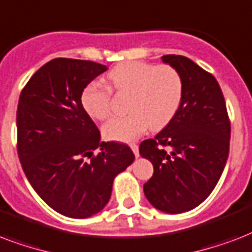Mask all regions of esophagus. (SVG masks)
Returning <instances> with one entry per match:
<instances>
[{
  "instance_id": "obj_1",
  "label": "esophagus",
  "mask_w": 252,
  "mask_h": 252,
  "mask_svg": "<svg viewBox=\"0 0 252 252\" xmlns=\"http://www.w3.org/2000/svg\"><path fill=\"white\" fill-rule=\"evenodd\" d=\"M130 148H131L132 153H134V155H135L136 158L139 157V148H138V144L131 143V144H130Z\"/></svg>"
}]
</instances>
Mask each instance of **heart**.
I'll return each instance as SVG.
<instances>
[{"label":"heart","mask_w":252,"mask_h":252,"mask_svg":"<svg viewBox=\"0 0 252 252\" xmlns=\"http://www.w3.org/2000/svg\"><path fill=\"white\" fill-rule=\"evenodd\" d=\"M109 87L93 81L83 89L81 105L94 120L112 114V89L128 94L127 116L113 118L104 125L106 139L130 142L150 128L161 130L173 120L183 99V79L169 64L125 62L108 73Z\"/></svg>","instance_id":"1"}]
</instances>
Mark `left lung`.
<instances>
[{
    "instance_id": "left-lung-1",
    "label": "left lung",
    "mask_w": 252,
    "mask_h": 252,
    "mask_svg": "<svg viewBox=\"0 0 252 252\" xmlns=\"http://www.w3.org/2000/svg\"><path fill=\"white\" fill-rule=\"evenodd\" d=\"M183 79V99L173 120L139 154L154 165L143 185L147 200L165 213H184L209 196L221 177L230 147V118L221 87L188 58L164 55Z\"/></svg>"
}]
</instances>
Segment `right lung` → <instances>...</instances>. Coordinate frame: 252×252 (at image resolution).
I'll list each match as a JSON object with an SVG mask.
<instances>
[{"label":"right lung","instance_id":"add662e5","mask_svg":"<svg viewBox=\"0 0 252 252\" xmlns=\"http://www.w3.org/2000/svg\"><path fill=\"white\" fill-rule=\"evenodd\" d=\"M106 69L91 60L58 58L39 68L19 95L23 172L47 205L65 217L88 218L104 209L114 177L135 159L127 144L99 142L81 105L84 88Z\"/></svg>","mask_w":252,"mask_h":252}]
</instances>
